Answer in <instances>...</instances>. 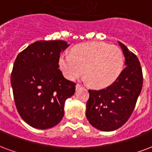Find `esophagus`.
I'll list each match as a JSON object with an SVG mask.
<instances>
[{
	"label": "esophagus",
	"instance_id": "esophagus-1",
	"mask_svg": "<svg viewBox=\"0 0 152 152\" xmlns=\"http://www.w3.org/2000/svg\"><path fill=\"white\" fill-rule=\"evenodd\" d=\"M83 86L82 85H80V84H77L76 85V90H78V89H80V88H83Z\"/></svg>",
	"mask_w": 152,
	"mask_h": 152
}]
</instances>
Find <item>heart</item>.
I'll return each instance as SVG.
<instances>
[{
	"label": "heart",
	"mask_w": 152,
	"mask_h": 152,
	"mask_svg": "<svg viewBox=\"0 0 152 152\" xmlns=\"http://www.w3.org/2000/svg\"><path fill=\"white\" fill-rule=\"evenodd\" d=\"M59 66L65 76L76 80L83 75L92 87L104 88L120 76L124 68V56L120 48L106 43H86L64 53Z\"/></svg>",
	"instance_id": "heart-1"
}]
</instances>
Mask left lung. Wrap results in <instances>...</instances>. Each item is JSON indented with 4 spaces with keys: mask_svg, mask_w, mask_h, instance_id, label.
<instances>
[{
    "mask_svg": "<svg viewBox=\"0 0 152 152\" xmlns=\"http://www.w3.org/2000/svg\"><path fill=\"white\" fill-rule=\"evenodd\" d=\"M125 57L121 75L106 88L89 90L86 116L101 131L119 129L131 116L142 87V73L138 57L118 41Z\"/></svg>",
    "mask_w": 152,
    "mask_h": 152,
    "instance_id": "1",
    "label": "left lung"
}]
</instances>
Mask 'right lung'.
<instances>
[{
	"instance_id": "obj_1",
	"label": "right lung",
	"mask_w": 152,
	"mask_h": 152,
	"mask_svg": "<svg viewBox=\"0 0 152 152\" xmlns=\"http://www.w3.org/2000/svg\"><path fill=\"white\" fill-rule=\"evenodd\" d=\"M69 44L63 40L36 41L18 55L11 73L15 105L29 126L47 129L64 117L66 99L75 92V83L59 69L61 53Z\"/></svg>"
}]
</instances>
